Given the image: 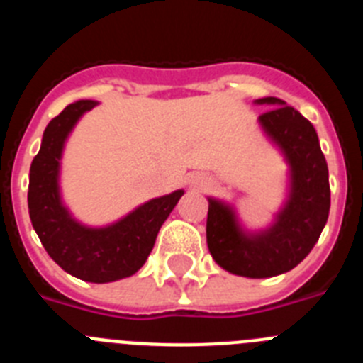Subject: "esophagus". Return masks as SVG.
Returning <instances> with one entry per match:
<instances>
[{
  "instance_id": "esophagus-1",
  "label": "esophagus",
  "mask_w": 363,
  "mask_h": 363,
  "mask_svg": "<svg viewBox=\"0 0 363 363\" xmlns=\"http://www.w3.org/2000/svg\"><path fill=\"white\" fill-rule=\"evenodd\" d=\"M189 184H191L192 189H205L207 185H209V179L205 178V176H201V174H196V176H192Z\"/></svg>"
}]
</instances>
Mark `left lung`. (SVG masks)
<instances>
[{"label":"left lung","instance_id":"8db88e82","mask_svg":"<svg viewBox=\"0 0 363 363\" xmlns=\"http://www.w3.org/2000/svg\"><path fill=\"white\" fill-rule=\"evenodd\" d=\"M274 108L258 118L289 165V196L272 225L249 233L225 201L209 198L207 245L220 267L245 278H271L296 267L318 242L331 207L327 162L313 123L278 98L256 99Z\"/></svg>","mask_w":363,"mask_h":363}]
</instances>
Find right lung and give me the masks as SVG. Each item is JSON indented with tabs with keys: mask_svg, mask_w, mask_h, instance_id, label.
I'll list each match as a JSON object with an SVG mask.
<instances>
[{
	"mask_svg": "<svg viewBox=\"0 0 363 363\" xmlns=\"http://www.w3.org/2000/svg\"><path fill=\"white\" fill-rule=\"evenodd\" d=\"M96 105L92 99L74 101L47 125L28 174V214L45 251L63 271L79 280L107 284L142 269L184 191L152 198L107 227H86L74 220L60 192L62 154L74 125Z\"/></svg>",
	"mask_w": 363,
	"mask_h": 363,
	"instance_id": "1",
	"label": "right lung"
}]
</instances>
